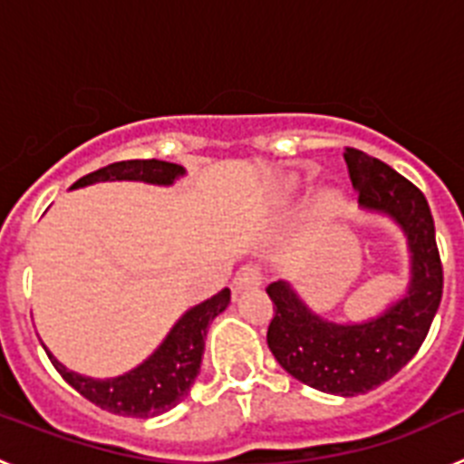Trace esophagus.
Listing matches in <instances>:
<instances>
[{
  "label": "esophagus",
  "mask_w": 464,
  "mask_h": 464,
  "mask_svg": "<svg viewBox=\"0 0 464 464\" xmlns=\"http://www.w3.org/2000/svg\"><path fill=\"white\" fill-rule=\"evenodd\" d=\"M260 283H262L260 267H257V265H244L235 276V290L237 293H241V290L257 288Z\"/></svg>",
  "instance_id": "34e87169"
}]
</instances>
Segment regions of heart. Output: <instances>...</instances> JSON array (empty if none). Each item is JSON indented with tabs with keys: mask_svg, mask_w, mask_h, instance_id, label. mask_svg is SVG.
<instances>
[{
	"mask_svg": "<svg viewBox=\"0 0 464 464\" xmlns=\"http://www.w3.org/2000/svg\"><path fill=\"white\" fill-rule=\"evenodd\" d=\"M293 188H295V179H288V181H285V190H293ZM318 204H321L323 208H332L334 204H337V195H334L332 190H323L321 195H318Z\"/></svg>",
	"mask_w": 464,
	"mask_h": 464,
	"instance_id": "obj_1",
	"label": "heart"
}]
</instances>
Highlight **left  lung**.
Returning a JSON list of instances; mask_svg holds the SVG:
<instances>
[{"label":"left lung","instance_id":"left-lung-1","mask_svg":"<svg viewBox=\"0 0 464 464\" xmlns=\"http://www.w3.org/2000/svg\"><path fill=\"white\" fill-rule=\"evenodd\" d=\"M343 160L360 207L391 216L407 235L411 278L407 295L364 323H332L314 314L290 288L274 281L267 343L283 370L330 395L353 397L392 379L428 337L444 293V269L428 199L381 160L346 149Z\"/></svg>","mask_w":464,"mask_h":464}]
</instances>
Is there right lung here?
Masks as SVG:
<instances>
[{
    "mask_svg": "<svg viewBox=\"0 0 464 464\" xmlns=\"http://www.w3.org/2000/svg\"><path fill=\"white\" fill-rule=\"evenodd\" d=\"M186 174L181 165L162 162V160H122L92 174L83 176L72 188H83L97 181H143L155 186H171L179 176ZM229 304V288L192 306L179 318L160 348L127 374L116 379H90L76 372H69L60 360L46 348L53 367L60 372L73 391L81 392L88 401L118 416L153 418L174 409L190 392L199 374L204 355V339L211 321L223 314Z\"/></svg>",
    "mask_w": 464,
    "mask_h": 464,
    "instance_id": "right-lung-1",
    "label": "right lung"
}]
</instances>
